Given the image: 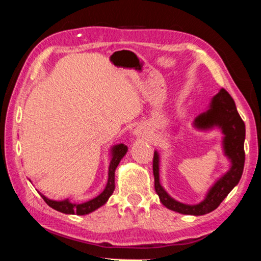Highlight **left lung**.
<instances>
[{
    "label": "left lung",
    "instance_id": "8db88e82",
    "mask_svg": "<svg viewBox=\"0 0 261 261\" xmlns=\"http://www.w3.org/2000/svg\"><path fill=\"white\" fill-rule=\"evenodd\" d=\"M194 125L198 129L219 126L223 130V134L225 135L224 150L225 154L231 159V169L212 186L201 203L197 205H186L174 200L162 188L159 182V157L158 153L154 152L152 164L154 190L162 204L172 211L179 212L181 215L203 216L216 210L242 178L245 163V123L237 111L234 100L230 93L225 89H221L212 98L208 110L198 116L194 120Z\"/></svg>",
    "mask_w": 261,
    "mask_h": 261
}]
</instances>
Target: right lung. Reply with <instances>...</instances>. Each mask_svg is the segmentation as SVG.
Wrapping results in <instances>:
<instances>
[{"label":"right lung","instance_id":"1","mask_svg":"<svg viewBox=\"0 0 261 261\" xmlns=\"http://www.w3.org/2000/svg\"><path fill=\"white\" fill-rule=\"evenodd\" d=\"M127 147L124 145V144H119V145H116L112 147V158L110 162V166H109V179H108V184L104 189V191L97 196L93 199L87 201V203L83 204H73L71 201H69L68 199L62 200V201H56V200H51L48 199V198L44 197L43 194H41V197L43 198V200L48 204L50 207H53L54 210H56L58 212L62 213H67V215H79V216H84L88 215L92 211H95L100 206L104 205L107 203V200L110 198V196L114 192L115 190V171L116 168H117L120 159L124 157V154L126 153Z\"/></svg>","mask_w":261,"mask_h":261}]
</instances>
